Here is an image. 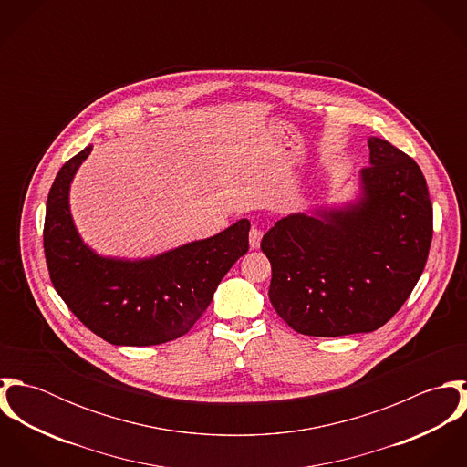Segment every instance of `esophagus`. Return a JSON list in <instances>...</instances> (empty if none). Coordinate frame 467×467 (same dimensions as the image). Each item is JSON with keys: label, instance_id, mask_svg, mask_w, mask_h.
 I'll return each mask as SVG.
<instances>
[{"label": "esophagus", "instance_id": "34e87169", "mask_svg": "<svg viewBox=\"0 0 467 467\" xmlns=\"http://www.w3.org/2000/svg\"><path fill=\"white\" fill-rule=\"evenodd\" d=\"M261 239H263V230L257 228V226H252V230H250V246L259 248Z\"/></svg>", "mask_w": 467, "mask_h": 467}]
</instances>
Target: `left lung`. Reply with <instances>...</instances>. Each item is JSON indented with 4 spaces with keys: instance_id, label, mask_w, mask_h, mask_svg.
Listing matches in <instances>:
<instances>
[{
    "instance_id": "1",
    "label": "left lung",
    "mask_w": 467,
    "mask_h": 467,
    "mask_svg": "<svg viewBox=\"0 0 467 467\" xmlns=\"http://www.w3.org/2000/svg\"><path fill=\"white\" fill-rule=\"evenodd\" d=\"M359 198L291 213L265 234L269 300L296 333H372L406 302L426 266L433 208L419 165L370 136Z\"/></svg>"
}]
</instances>
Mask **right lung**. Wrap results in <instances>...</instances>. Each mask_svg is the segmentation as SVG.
I'll list each match as a JSON object with an SVG mask.
<instances>
[{
  "mask_svg": "<svg viewBox=\"0 0 467 467\" xmlns=\"http://www.w3.org/2000/svg\"><path fill=\"white\" fill-rule=\"evenodd\" d=\"M91 145L61 167L47 201L45 257L69 311L113 345H160L189 333L221 278L248 252L250 221L149 259L97 255L69 213V185Z\"/></svg>",
  "mask_w": 467,
  "mask_h": 467,
  "instance_id": "add662e5",
  "label": "right lung"
}]
</instances>
